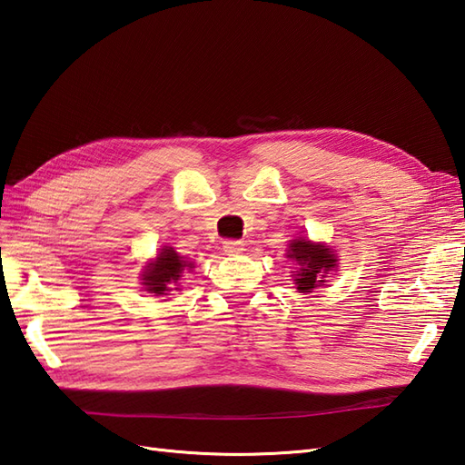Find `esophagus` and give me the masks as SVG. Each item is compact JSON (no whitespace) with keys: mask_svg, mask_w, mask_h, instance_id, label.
Returning <instances> with one entry per match:
<instances>
[{"mask_svg":"<svg viewBox=\"0 0 465 465\" xmlns=\"http://www.w3.org/2000/svg\"><path fill=\"white\" fill-rule=\"evenodd\" d=\"M223 251L226 254H242L244 252V244L241 241H224L223 242Z\"/></svg>","mask_w":465,"mask_h":465,"instance_id":"esophagus-1","label":"esophagus"}]
</instances>
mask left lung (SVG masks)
<instances>
[{
    "label": "left lung",
    "mask_w": 465,
    "mask_h": 465,
    "mask_svg": "<svg viewBox=\"0 0 465 465\" xmlns=\"http://www.w3.org/2000/svg\"><path fill=\"white\" fill-rule=\"evenodd\" d=\"M286 256L300 266L296 274H292L300 293H310L313 288L325 286V274L337 266L331 248L308 239L292 241Z\"/></svg>",
    "instance_id": "obj_1"
}]
</instances>
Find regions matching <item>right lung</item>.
<instances>
[{
  "label": "right lung",
  "instance_id": "right-lung-1",
  "mask_svg": "<svg viewBox=\"0 0 465 465\" xmlns=\"http://www.w3.org/2000/svg\"><path fill=\"white\" fill-rule=\"evenodd\" d=\"M193 268L195 264L191 260L179 256L172 246H165L155 256V260L145 266L142 284L145 286V292L155 293V296H167V292L181 290L177 288L181 276H183L185 270Z\"/></svg>",
  "mask_w": 465,
  "mask_h": 465
}]
</instances>
